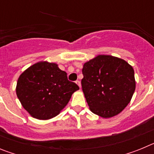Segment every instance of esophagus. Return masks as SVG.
I'll return each mask as SVG.
<instances>
[{
	"label": "esophagus",
	"instance_id": "obj_1",
	"mask_svg": "<svg viewBox=\"0 0 154 154\" xmlns=\"http://www.w3.org/2000/svg\"><path fill=\"white\" fill-rule=\"evenodd\" d=\"M75 83L79 85V88H81V83H80L79 81H76Z\"/></svg>",
	"mask_w": 154,
	"mask_h": 154
}]
</instances>
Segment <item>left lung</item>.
I'll return each instance as SVG.
<instances>
[{
  "instance_id": "8db88e82",
  "label": "left lung",
  "mask_w": 154,
  "mask_h": 154,
  "mask_svg": "<svg viewBox=\"0 0 154 154\" xmlns=\"http://www.w3.org/2000/svg\"><path fill=\"white\" fill-rule=\"evenodd\" d=\"M82 86L89 109L103 118L120 113L136 89L134 70L118 57L99 55L85 62Z\"/></svg>"
}]
</instances>
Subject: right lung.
Listing matches in <instances>:
<instances>
[{
  "label": "right lung",
  "mask_w": 154,
  "mask_h": 154,
  "mask_svg": "<svg viewBox=\"0 0 154 154\" xmlns=\"http://www.w3.org/2000/svg\"><path fill=\"white\" fill-rule=\"evenodd\" d=\"M79 87L68 80L58 64L41 61L24 70L17 82L16 94L33 118L50 119L60 113Z\"/></svg>",
  "instance_id": "1"
}]
</instances>
